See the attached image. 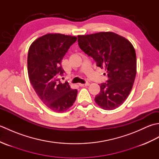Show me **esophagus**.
Here are the masks:
<instances>
[{"mask_svg":"<svg viewBox=\"0 0 159 159\" xmlns=\"http://www.w3.org/2000/svg\"><path fill=\"white\" fill-rule=\"evenodd\" d=\"M89 85V83H85V84H79V86L80 87H86V86H88Z\"/></svg>","mask_w":159,"mask_h":159,"instance_id":"esophagus-1","label":"esophagus"}]
</instances>
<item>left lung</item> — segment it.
<instances>
[{
    "label": "left lung",
    "instance_id": "1",
    "mask_svg": "<svg viewBox=\"0 0 159 159\" xmlns=\"http://www.w3.org/2000/svg\"><path fill=\"white\" fill-rule=\"evenodd\" d=\"M78 42L98 67L106 70L108 80L100 85V92L95 102L104 110L117 109L129 96L135 79L137 58L133 44L124 37L109 31L79 35Z\"/></svg>",
    "mask_w": 159,
    "mask_h": 159
}]
</instances>
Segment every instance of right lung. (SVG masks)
<instances>
[{
  "instance_id": "1",
  "label": "right lung",
  "mask_w": 159,
  "mask_h": 159,
  "mask_svg": "<svg viewBox=\"0 0 159 159\" xmlns=\"http://www.w3.org/2000/svg\"><path fill=\"white\" fill-rule=\"evenodd\" d=\"M75 36L48 33L36 39L30 46L27 67L31 85L45 105L54 112L61 113L73 105L78 91L59 79L64 71L61 61Z\"/></svg>"
}]
</instances>
